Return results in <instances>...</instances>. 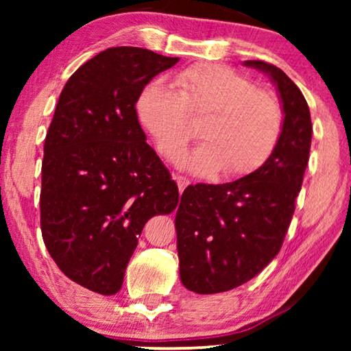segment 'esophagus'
<instances>
[{
  "label": "esophagus",
  "mask_w": 351,
  "mask_h": 351,
  "mask_svg": "<svg viewBox=\"0 0 351 351\" xmlns=\"http://www.w3.org/2000/svg\"><path fill=\"white\" fill-rule=\"evenodd\" d=\"M176 182H177V186H179L180 193L191 184L190 179H186V177H184V176H176Z\"/></svg>",
  "instance_id": "obj_1"
}]
</instances>
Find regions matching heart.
Wrapping results in <instances>:
<instances>
[{
    "mask_svg": "<svg viewBox=\"0 0 351 351\" xmlns=\"http://www.w3.org/2000/svg\"><path fill=\"white\" fill-rule=\"evenodd\" d=\"M176 90L152 83L137 99V114L167 160L182 155L203 119L204 143L184 158L198 174L220 171L223 177L252 174L280 142L285 123L281 102L247 76L222 65H195L179 71Z\"/></svg>",
    "mask_w": 351,
    "mask_h": 351,
    "instance_id": "b5f03b06",
    "label": "heart"
}]
</instances>
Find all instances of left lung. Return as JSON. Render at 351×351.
<instances>
[{
	"mask_svg": "<svg viewBox=\"0 0 351 351\" xmlns=\"http://www.w3.org/2000/svg\"><path fill=\"white\" fill-rule=\"evenodd\" d=\"M244 65L270 76L285 123L275 152L252 174L222 185H190L182 195L176 214L180 280L196 294L234 289L276 257L308 165L313 129L304 94L275 65Z\"/></svg>",
	"mask_w": 351,
	"mask_h": 351,
	"instance_id": "8db88e82",
	"label": "left lung"
}]
</instances>
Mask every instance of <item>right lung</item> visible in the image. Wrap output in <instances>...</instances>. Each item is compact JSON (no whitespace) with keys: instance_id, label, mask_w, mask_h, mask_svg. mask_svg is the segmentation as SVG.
Instances as JSON below:
<instances>
[{"instance_id":"obj_1","label":"right lung","mask_w":351,"mask_h":351,"mask_svg":"<svg viewBox=\"0 0 351 351\" xmlns=\"http://www.w3.org/2000/svg\"><path fill=\"white\" fill-rule=\"evenodd\" d=\"M179 57L110 47L62 89L45 141L41 233L57 267L86 289H121L143 225L179 204V189L145 142L136 104Z\"/></svg>"}]
</instances>
